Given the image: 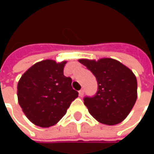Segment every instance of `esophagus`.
Instances as JSON below:
<instances>
[{
  "mask_svg": "<svg viewBox=\"0 0 154 154\" xmlns=\"http://www.w3.org/2000/svg\"><path fill=\"white\" fill-rule=\"evenodd\" d=\"M83 95H84V90H83V89H81V90L79 91V96H80V97H82Z\"/></svg>",
  "mask_w": 154,
  "mask_h": 154,
  "instance_id": "esophagus-1",
  "label": "esophagus"
}]
</instances>
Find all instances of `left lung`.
<instances>
[{
  "instance_id": "1",
  "label": "left lung",
  "mask_w": 154,
  "mask_h": 154,
  "mask_svg": "<svg viewBox=\"0 0 154 154\" xmlns=\"http://www.w3.org/2000/svg\"><path fill=\"white\" fill-rule=\"evenodd\" d=\"M96 77L97 92L83 98L91 115L98 122L115 125L130 112L137 98V80L133 72L118 61L110 58L98 62L81 59Z\"/></svg>"
}]
</instances>
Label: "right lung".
Returning a JSON list of instances; mask_svg holds the SVG:
<instances>
[{
    "label": "right lung",
    "instance_id": "add662e5",
    "mask_svg": "<svg viewBox=\"0 0 154 154\" xmlns=\"http://www.w3.org/2000/svg\"><path fill=\"white\" fill-rule=\"evenodd\" d=\"M66 62L45 60L34 64L18 83V99L22 110L34 124L51 127L66 114L78 97L72 79L63 74Z\"/></svg>",
    "mask_w": 154,
    "mask_h": 154
}]
</instances>
